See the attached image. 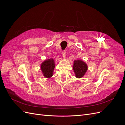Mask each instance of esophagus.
<instances>
[{
    "label": "esophagus",
    "mask_w": 125,
    "mask_h": 125,
    "mask_svg": "<svg viewBox=\"0 0 125 125\" xmlns=\"http://www.w3.org/2000/svg\"><path fill=\"white\" fill-rule=\"evenodd\" d=\"M66 54V51H63L62 52V57H63V58H65Z\"/></svg>",
    "instance_id": "34e87169"
}]
</instances>
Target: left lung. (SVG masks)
Segmentation results:
<instances>
[{
  "label": "left lung",
  "mask_w": 125,
  "mask_h": 125,
  "mask_svg": "<svg viewBox=\"0 0 125 125\" xmlns=\"http://www.w3.org/2000/svg\"><path fill=\"white\" fill-rule=\"evenodd\" d=\"M73 70L74 72L75 77L78 78L84 76L88 70V66L81 60H74L73 66Z\"/></svg>",
  "instance_id": "left-lung-1"
}]
</instances>
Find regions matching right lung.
Segmentation results:
<instances>
[{
	"mask_svg": "<svg viewBox=\"0 0 125 125\" xmlns=\"http://www.w3.org/2000/svg\"><path fill=\"white\" fill-rule=\"evenodd\" d=\"M55 67V62L54 59L52 58L46 59L42 63L41 69L44 76L47 78L52 77L53 75Z\"/></svg>",
	"mask_w": 125,
	"mask_h": 125,
	"instance_id": "add662e5",
	"label": "right lung"
}]
</instances>
